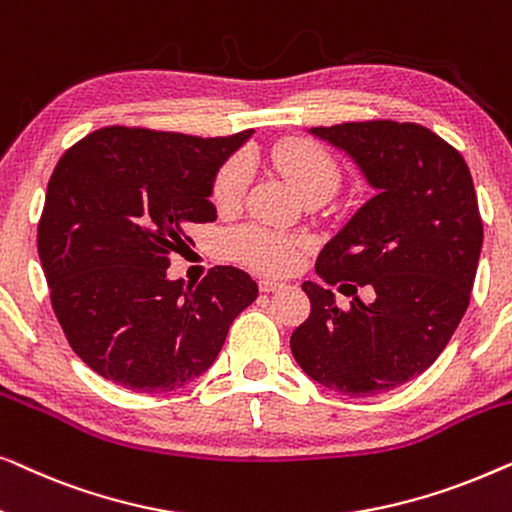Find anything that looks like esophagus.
<instances>
[{
  "label": "esophagus",
  "mask_w": 512,
  "mask_h": 512,
  "mask_svg": "<svg viewBox=\"0 0 512 512\" xmlns=\"http://www.w3.org/2000/svg\"><path fill=\"white\" fill-rule=\"evenodd\" d=\"M282 282H277V279H270V277H263L261 282H258V289H261L263 293H275L282 289Z\"/></svg>",
  "instance_id": "34e87169"
}]
</instances>
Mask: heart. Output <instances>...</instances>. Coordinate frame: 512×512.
<instances>
[{
    "label": "heart",
    "mask_w": 512,
    "mask_h": 512,
    "mask_svg": "<svg viewBox=\"0 0 512 512\" xmlns=\"http://www.w3.org/2000/svg\"><path fill=\"white\" fill-rule=\"evenodd\" d=\"M270 163L289 181L300 198L324 195L331 198L340 186L342 170L331 151L310 137H286L270 149ZM249 160L233 156L216 172L212 202L219 212H233L249 186ZM226 251L237 261L265 272H284L298 261L300 242L289 235L272 233L268 228L244 226L226 235Z\"/></svg>",
    "instance_id": "obj_1"
}]
</instances>
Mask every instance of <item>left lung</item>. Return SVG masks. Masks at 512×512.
Instances as JSON below:
<instances>
[{
	"mask_svg": "<svg viewBox=\"0 0 512 512\" xmlns=\"http://www.w3.org/2000/svg\"><path fill=\"white\" fill-rule=\"evenodd\" d=\"M310 132L347 151L377 191L321 249L317 272L354 293L370 286L375 298L340 310L331 291L305 282L312 310L291 352L324 387L377 396L422 375L457 331L482 249L478 198L461 153L424 125L363 121Z\"/></svg>",
	"mask_w": 512,
	"mask_h": 512,
	"instance_id": "1",
	"label": "left lung"
}]
</instances>
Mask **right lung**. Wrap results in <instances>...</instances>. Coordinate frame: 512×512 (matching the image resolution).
I'll list each match as a JSON object with an SVG mask.
<instances>
[{
  "label": "right lung",
  "instance_id": "right-lung-1",
  "mask_svg": "<svg viewBox=\"0 0 512 512\" xmlns=\"http://www.w3.org/2000/svg\"><path fill=\"white\" fill-rule=\"evenodd\" d=\"M254 130L193 137L100 128L58 160L37 247L51 305L76 356L139 394L184 387L219 356L258 296L244 270L216 265L200 284L167 279L191 223L216 221L219 167Z\"/></svg>",
  "mask_w": 512,
  "mask_h": 512
}]
</instances>
